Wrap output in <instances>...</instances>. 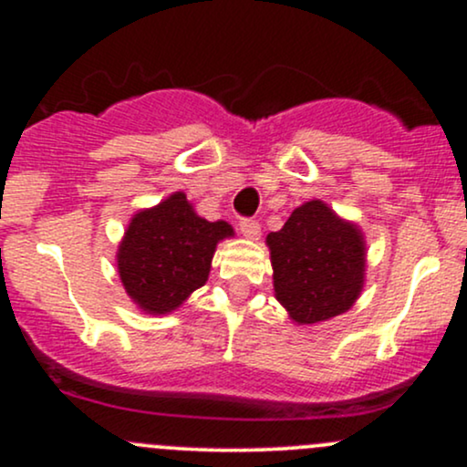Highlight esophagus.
Returning a JSON list of instances; mask_svg holds the SVG:
<instances>
[{
    "label": "esophagus",
    "mask_w": 467,
    "mask_h": 467,
    "mask_svg": "<svg viewBox=\"0 0 467 467\" xmlns=\"http://www.w3.org/2000/svg\"><path fill=\"white\" fill-rule=\"evenodd\" d=\"M239 230H241V234L248 239H259V234H261V226L256 219H241Z\"/></svg>",
    "instance_id": "1"
}]
</instances>
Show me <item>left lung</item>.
<instances>
[{
    "mask_svg": "<svg viewBox=\"0 0 467 467\" xmlns=\"http://www.w3.org/2000/svg\"><path fill=\"white\" fill-rule=\"evenodd\" d=\"M265 244L276 301L294 323H323L345 314L360 296L367 270L362 230L325 202H305Z\"/></svg>",
    "mask_w": 467,
    "mask_h": 467,
    "instance_id": "8db88e82",
    "label": "left lung"
}]
</instances>
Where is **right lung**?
I'll list each match as a JSON object with an SVG mask.
<instances>
[{"label":"right lung","mask_w":467,"mask_h":467,"mask_svg":"<svg viewBox=\"0 0 467 467\" xmlns=\"http://www.w3.org/2000/svg\"><path fill=\"white\" fill-rule=\"evenodd\" d=\"M226 222L200 217L182 191L136 213L118 245V275L144 314H169L208 281L217 244L233 237Z\"/></svg>","instance_id":"1"}]
</instances>
